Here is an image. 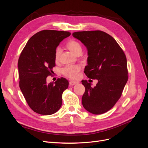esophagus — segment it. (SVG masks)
Returning a JSON list of instances; mask_svg holds the SVG:
<instances>
[{
    "mask_svg": "<svg viewBox=\"0 0 148 148\" xmlns=\"http://www.w3.org/2000/svg\"><path fill=\"white\" fill-rule=\"evenodd\" d=\"M78 83L77 82H75V81H70V84L71 86H73V85H75V84H78Z\"/></svg>",
    "mask_w": 148,
    "mask_h": 148,
    "instance_id": "esophagus-1",
    "label": "esophagus"
}]
</instances>
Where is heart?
<instances>
[{
  "label": "heart",
  "mask_w": 148,
  "mask_h": 148,
  "mask_svg": "<svg viewBox=\"0 0 148 148\" xmlns=\"http://www.w3.org/2000/svg\"><path fill=\"white\" fill-rule=\"evenodd\" d=\"M67 47L72 53L77 55L82 51V48L80 44L75 41L71 40L67 43ZM61 52L60 48L58 47L55 53V60L58 61ZM80 70V67L78 65H67L62 70V74L70 78H75L78 76V73Z\"/></svg>",
  "instance_id": "obj_1"
}]
</instances>
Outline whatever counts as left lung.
I'll return each instance as SVG.
<instances>
[{
  "instance_id": "1",
  "label": "left lung",
  "mask_w": 148,
  "mask_h": 148,
  "mask_svg": "<svg viewBox=\"0 0 148 148\" xmlns=\"http://www.w3.org/2000/svg\"><path fill=\"white\" fill-rule=\"evenodd\" d=\"M73 36L87 48L84 73L98 81L94 87L87 80L82 81L85 87L83 106L92 114H103L120 99L128 80L126 56L115 39L105 32H78Z\"/></svg>"
}]
</instances>
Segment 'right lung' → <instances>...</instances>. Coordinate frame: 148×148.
I'll return each instance as SVG.
<instances>
[{
	"label": "right lung",
	"mask_w": 148,
	"mask_h": 148,
	"mask_svg": "<svg viewBox=\"0 0 148 148\" xmlns=\"http://www.w3.org/2000/svg\"><path fill=\"white\" fill-rule=\"evenodd\" d=\"M70 34L69 32L50 29L39 32L29 39L19 58V87L29 106L37 114H53L62 105L68 80L61 77L47 84L46 78L55 66L56 47Z\"/></svg>",
	"instance_id": "1"
}]
</instances>
